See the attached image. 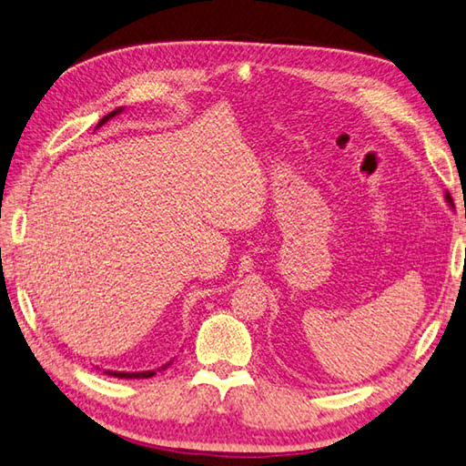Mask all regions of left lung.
I'll use <instances>...</instances> for the list:
<instances>
[{
    "label": "left lung",
    "mask_w": 466,
    "mask_h": 466,
    "mask_svg": "<svg viewBox=\"0 0 466 466\" xmlns=\"http://www.w3.org/2000/svg\"><path fill=\"white\" fill-rule=\"evenodd\" d=\"M444 199H446V202H449V204H451V196H449V194H446V196H444Z\"/></svg>",
    "instance_id": "8db88e82"
}]
</instances>
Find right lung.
<instances>
[{
    "label": "right lung",
    "mask_w": 466,
    "mask_h": 466,
    "mask_svg": "<svg viewBox=\"0 0 466 466\" xmlns=\"http://www.w3.org/2000/svg\"><path fill=\"white\" fill-rule=\"evenodd\" d=\"M123 111H125V106H118V108H115V111H111V113H108V115H105V116L100 118V121H98L96 129H98V127H103L106 121H111L113 116L121 115ZM167 366H171V361H167L166 366H161L159 370H149V371H113V370H105V373H108V376H113V378H123V380H139V378H153L155 373L161 371V370H166Z\"/></svg>",
    "instance_id": "obj_1"
}]
</instances>
